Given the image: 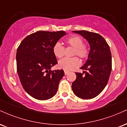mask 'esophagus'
Returning <instances> with one entry per match:
<instances>
[{"instance_id":"34e87169","label":"esophagus","mask_w":127,"mask_h":127,"mask_svg":"<svg viewBox=\"0 0 127 127\" xmlns=\"http://www.w3.org/2000/svg\"><path fill=\"white\" fill-rule=\"evenodd\" d=\"M68 73H69V72H68V71H67V70H64V74L65 75H67V74Z\"/></svg>"}]
</instances>
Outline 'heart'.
<instances>
[{"label": "heart", "instance_id": "obj_1", "mask_svg": "<svg viewBox=\"0 0 127 127\" xmlns=\"http://www.w3.org/2000/svg\"><path fill=\"white\" fill-rule=\"evenodd\" d=\"M65 43L68 46L73 48L72 56H78L80 59L85 60L87 59L90 54V49L84 43V40L79 36H72L65 40ZM65 48L59 42H57L52 47L54 55L58 59H62L64 55ZM80 60L76 57L71 58H64L59 61L58 66L60 68L69 71L78 67L80 65Z\"/></svg>", "mask_w": 127, "mask_h": 127}]
</instances>
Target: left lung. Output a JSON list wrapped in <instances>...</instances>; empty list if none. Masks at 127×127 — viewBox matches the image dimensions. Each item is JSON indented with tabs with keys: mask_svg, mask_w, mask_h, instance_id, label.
<instances>
[{
	"mask_svg": "<svg viewBox=\"0 0 127 127\" xmlns=\"http://www.w3.org/2000/svg\"><path fill=\"white\" fill-rule=\"evenodd\" d=\"M73 32L88 40L90 51L87 62L81 68L85 71L83 73H75L76 79L72 83V90L79 98H93L101 93L108 82L112 70L110 48L105 39L98 33L85 30Z\"/></svg>",
	"mask_w": 127,
	"mask_h": 127,
	"instance_id": "left-lung-1",
	"label": "left lung"
}]
</instances>
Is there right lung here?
<instances>
[{
  "label": "right lung",
  "mask_w": 127,
  "mask_h": 127,
  "mask_svg": "<svg viewBox=\"0 0 127 127\" xmlns=\"http://www.w3.org/2000/svg\"><path fill=\"white\" fill-rule=\"evenodd\" d=\"M64 31H38L27 36L17 48V70L23 88L33 98L46 100L55 95L63 70H51L58 63L52 47Z\"/></svg>",
  "instance_id": "1"
}]
</instances>
